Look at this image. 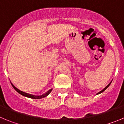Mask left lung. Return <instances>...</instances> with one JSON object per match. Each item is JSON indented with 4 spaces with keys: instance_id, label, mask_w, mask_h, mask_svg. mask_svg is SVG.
Listing matches in <instances>:
<instances>
[{
    "instance_id": "obj_1",
    "label": "left lung",
    "mask_w": 124,
    "mask_h": 124,
    "mask_svg": "<svg viewBox=\"0 0 124 124\" xmlns=\"http://www.w3.org/2000/svg\"><path fill=\"white\" fill-rule=\"evenodd\" d=\"M110 83H111V82H110V83H109V84H108V85H107V86H106V87H105V88H104V89H102V91H100V92H99V93H97V94H101V93H102V92H104V91H105V90H106V89H107V87H109V85H110Z\"/></svg>"
}]
</instances>
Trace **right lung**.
<instances>
[{
	"instance_id": "1",
	"label": "right lung",
	"mask_w": 124,
	"mask_h": 124,
	"mask_svg": "<svg viewBox=\"0 0 124 124\" xmlns=\"http://www.w3.org/2000/svg\"><path fill=\"white\" fill-rule=\"evenodd\" d=\"M11 84H12V83H11ZM12 86H13V87L14 88V89H15V90L17 92H18L19 94H20L22 95V96H25V97H29V98H31V99H41V98H43V97H46V96H48V95L49 94L51 93V91H52V89H50L48 91H47L46 93H45V94H43V95H41V96H35V95L30 94H28V93H24V92L19 90L18 89H17V87H15V86H14L12 84Z\"/></svg>"
}]
</instances>
